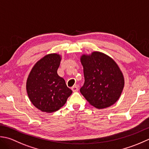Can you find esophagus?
Instances as JSON below:
<instances>
[{
	"instance_id": "esophagus-1",
	"label": "esophagus",
	"mask_w": 149,
	"mask_h": 149,
	"mask_svg": "<svg viewBox=\"0 0 149 149\" xmlns=\"http://www.w3.org/2000/svg\"><path fill=\"white\" fill-rule=\"evenodd\" d=\"M71 89L73 92H77L78 91V87L77 85H75V86H74L73 87H72Z\"/></svg>"
}]
</instances>
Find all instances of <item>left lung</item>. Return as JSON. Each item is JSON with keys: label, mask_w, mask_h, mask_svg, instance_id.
Here are the masks:
<instances>
[{"label": "left lung", "mask_w": 149, "mask_h": 149, "mask_svg": "<svg viewBox=\"0 0 149 149\" xmlns=\"http://www.w3.org/2000/svg\"><path fill=\"white\" fill-rule=\"evenodd\" d=\"M85 81L80 93L98 109L110 107L119 99L124 87L122 72L116 63L104 53L95 51L81 57Z\"/></svg>", "instance_id": "1"}]
</instances>
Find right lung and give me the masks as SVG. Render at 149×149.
<instances>
[{"label":"right lung","mask_w":149,"mask_h":149,"mask_svg":"<svg viewBox=\"0 0 149 149\" xmlns=\"http://www.w3.org/2000/svg\"><path fill=\"white\" fill-rule=\"evenodd\" d=\"M60 61L58 54L45 56L33 66L27 80L26 90L30 101L42 112L58 111L72 94L64 79L57 74Z\"/></svg>","instance_id":"right-lung-1"}]
</instances>
